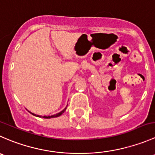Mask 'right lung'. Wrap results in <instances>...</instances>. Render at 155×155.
<instances>
[{
    "mask_svg": "<svg viewBox=\"0 0 155 155\" xmlns=\"http://www.w3.org/2000/svg\"><path fill=\"white\" fill-rule=\"evenodd\" d=\"M66 108H67V106L65 107V108H64V109L62 110V111H60V112H59V113H57V114H53V115H51V116H41V115H38V114H34V113L31 112V111H28V112L31 113V114H33L34 116H36V117H43V118H53V117H59V116H60V115H62V114H63L64 112H65V110H66Z\"/></svg>",
    "mask_w": 155,
    "mask_h": 155,
    "instance_id": "obj_1",
    "label": "right lung"
}]
</instances>
